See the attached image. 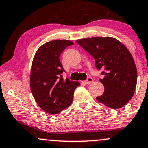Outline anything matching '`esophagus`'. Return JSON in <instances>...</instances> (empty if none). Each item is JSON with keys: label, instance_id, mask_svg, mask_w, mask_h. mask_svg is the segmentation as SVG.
Listing matches in <instances>:
<instances>
[{"label": "esophagus", "instance_id": "34e87169", "mask_svg": "<svg viewBox=\"0 0 148 148\" xmlns=\"http://www.w3.org/2000/svg\"><path fill=\"white\" fill-rule=\"evenodd\" d=\"M93 82H94V79L91 78V77H88L86 80L84 81L83 82L85 84H90L92 83Z\"/></svg>", "mask_w": 148, "mask_h": 148}]
</instances>
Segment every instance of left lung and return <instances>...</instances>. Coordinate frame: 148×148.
<instances>
[{
	"label": "left lung",
	"mask_w": 148,
	"mask_h": 148,
	"mask_svg": "<svg viewBox=\"0 0 148 148\" xmlns=\"http://www.w3.org/2000/svg\"><path fill=\"white\" fill-rule=\"evenodd\" d=\"M95 60L97 69L104 77L100 82L104 92L98 101L113 109L124 106L132 99L137 84V69L128 49L121 42L110 37H91L77 40Z\"/></svg>",
	"instance_id": "obj_1"
}]
</instances>
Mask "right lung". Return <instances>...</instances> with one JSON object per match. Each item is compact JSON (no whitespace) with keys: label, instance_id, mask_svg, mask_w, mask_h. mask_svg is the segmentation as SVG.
Wrapping results in <instances>:
<instances>
[{"label":"right lung","instance_id":"obj_1","mask_svg":"<svg viewBox=\"0 0 148 148\" xmlns=\"http://www.w3.org/2000/svg\"><path fill=\"white\" fill-rule=\"evenodd\" d=\"M74 45L69 40H53L42 45L37 51L31 67L30 88L39 106L47 113L57 114L69 106L78 82L64 79L65 71L60 56L67 47Z\"/></svg>","mask_w":148,"mask_h":148}]
</instances>
